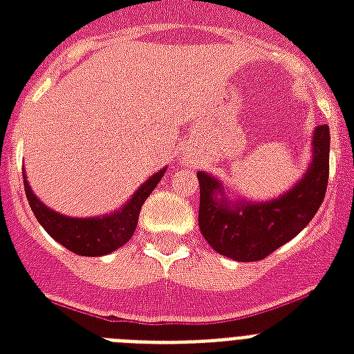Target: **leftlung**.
<instances>
[{
	"label": "left lung",
	"instance_id": "8db88e82",
	"mask_svg": "<svg viewBox=\"0 0 354 354\" xmlns=\"http://www.w3.org/2000/svg\"><path fill=\"white\" fill-rule=\"evenodd\" d=\"M330 133L314 130L313 161L299 182L268 202H232L215 176L200 171L198 224L215 252L241 263L261 261L303 232L318 213L329 182Z\"/></svg>",
	"mask_w": 354,
	"mask_h": 354
}]
</instances>
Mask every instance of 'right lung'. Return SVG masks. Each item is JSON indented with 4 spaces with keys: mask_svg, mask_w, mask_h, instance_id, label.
<instances>
[{
    "mask_svg": "<svg viewBox=\"0 0 354 354\" xmlns=\"http://www.w3.org/2000/svg\"><path fill=\"white\" fill-rule=\"evenodd\" d=\"M167 169H161L147 180L133 196L115 213L106 216H90V218H75L62 213L49 209L44 202L36 198L32 189L29 187L27 176H24L25 194L29 205L35 213L36 221L57 242H60L69 252L84 257H99L112 253L113 250L127 244L138 226L139 211L143 202L150 196L154 187L160 183Z\"/></svg>",
    "mask_w": 354,
    "mask_h": 354,
    "instance_id": "add662e5",
    "label": "right lung"
}]
</instances>
